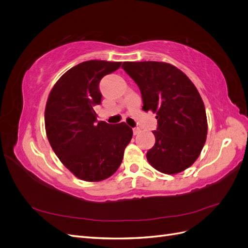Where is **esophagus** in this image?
Instances as JSON below:
<instances>
[{"label": "esophagus", "instance_id": "obj_1", "mask_svg": "<svg viewBox=\"0 0 248 248\" xmlns=\"http://www.w3.org/2000/svg\"><path fill=\"white\" fill-rule=\"evenodd\" d=\"M140 132V128H133V134H134V136H137V134H139Z\"/></svg>", "mask_w": 248, "mask_h": 248}]
</instances>
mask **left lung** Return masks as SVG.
<instances>
[{"label": "left lung", "mask_w": 248, "mask_h": 248, "mask_svg": "<svg viewBox=\"0 0 248 248\" xmlns=\"http://www.w3.org/2000/svg\"><path fill=\"white\" fill-rule=\"evenodd\" d=\"M122 68L140 90L142 109L156 112L149 163L168 175L189 168L200 156L208 131L205 106L196 86L168 63L124 62Z\"/></svg>", "instance_id": "8db88e82"}]
</instances>
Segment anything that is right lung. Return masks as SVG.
Masks as SVG:
<instances>
[{
  "label": "right lung",
  "instance_id": "right-lung-1",
  "mask_svg": "<svg viewBox=\"0 0 248 248\" xmlns=\"http://www.w3.org/2000/svg\"><path fill=\"white\" fill-rule=\"evenodd\" d=\"M122 62L91 60L72 67L48 95L44 122L49 144L72 174L88 182L108 179L119 169L132 129L124 122H97L101 78Z\"/></svg>",
  "mask_w": 248,
  "mask_h": 248
}]
</instances>
